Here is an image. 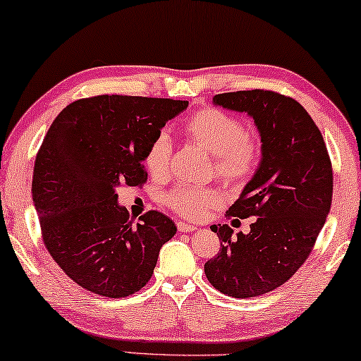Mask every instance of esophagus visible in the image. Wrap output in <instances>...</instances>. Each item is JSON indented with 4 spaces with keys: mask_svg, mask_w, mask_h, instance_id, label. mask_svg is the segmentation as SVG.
<instances>
[{
    "mask_svg": "<svg viewBox=\"0 0 361 361\" xmlns=\"http://www.w3.org/2000/svg\"><path fill=\"white\" fill-rule=\"evenodd\" d=\"M177 230H179L180 233H190V231L197 230V225L185 224V221H177Z\"/></svg>",
    "mask_w": 361,
    "mask_h": 361,
    "instance_id": "34e87169",
    "label": "esophagus"
}]
</instances>
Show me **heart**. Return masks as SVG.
<instances>
[{
    "label": "heart",
    "mask_w": 361,
    "mask_h": 361,
    "mask_svg": "<svg viewBox=\"0 0 361 361\" xmlns=\"http://www.w3.org/2000/svg\"><path fill=\"white\" fill-rule=\"evenodd\" d=\"M187 140L195 142L214 156V171L221 179L241 182L255 171L259 157V146L255 137L245 133V126L238 118L228 113L204 108L195 111L180 128ZM171 140L161 133L151 141L145 156L147 171L154 177H162L169 169ZM166 205L184 219L197 220L207 210L224 202V194L214 187L179 185L164 197Z\"/></svg>",
    "instance_id": "heart-1"
}]
</instances>
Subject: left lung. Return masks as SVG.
Listing matches in <instances>:
<instances>
[{"label": "left lung", "mask_w": 361, "mask_h": 361, "mask_svg": "<svg viewBox=\"0 0 361 361\" xmlns=\"http://www.w3.org/2000/svg\"><path fill=\"white\" fill-rule=\"evenodd\" d=\"M214 105L253 118L261 161L228 210L255 216L250 233L210 226L221 248L205 263V276L231 298H256L284 284L312 251L332 204V164L319 128L293 98L245 90L215 95Z\"/></svg>", "instance_id": "left-lung-1"}]
</instances>
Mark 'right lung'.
Listing matches in <instances>:
<instances>
[{
  "mask_svg": "<svg viewBox=\"0 0 361 361\" xmlns=\"http://www.w3.org/2000/svg\"><path fill=\"white\" fill-rule=\"evenodd\" d=\"M187 106L171 98L98 95L71 103L49 128L34 164L32 202L47 251L83 289L118 299L151 279L177 228L156 210L133 225L116 189L147 179V147Z\"/></svg>",
  "mask_w": 361,
  "mask_h": 361,
  "instance_id": "right-lung-1",
  "label": "right lung"
}]
</instances>
